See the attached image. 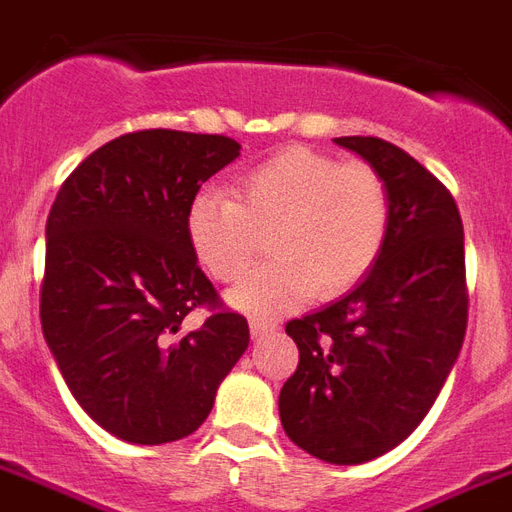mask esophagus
I'll use <instances>...</instances> for the list:
<instances>
[{"label": "esophagus", "instance_id": "esophagus-1", "mask_svg": "<svg viewBox=\"0 0 512 512\" xmlns=\"http://www.w3.org/2000/svg\"><path fill=\"white\" fill-rule=\"evenodd\" d=\"M273 327H276V325L265 322V319H257V317L249 319V333H252V338H263V335L273 333Z\"/></svg>", "mask_w": 512, "mask_h": 512}]
</instances>
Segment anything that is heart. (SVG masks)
<instances>
[{"label":"heart","instance_id":"obj_1","mask_svg":"<svg viewBox=\"0 0 512 512\" xmlns=\"http://www.w3.org/2000/svg\"><path fill=\"white\" fill-rule=\"evenodd\" d=\"M233 193L198 190L185 228L198 263L225 284L247 276L268 233L271 260L230 292V303L249 314L354 287L381 255L392 220L389 187L370 163H338L308 147L265 158L236 179Z\"/></svg>","mask_w":512,"mask_h":512}]
</instances>
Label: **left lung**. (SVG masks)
<instances>
[{
	"label": "left lung",
	"instance_id": "8db88e82",
	"mask_svg": "<svg viewBox=\"0 0 512 512\" xmlns=\"http://www.w3.org/2000/svg\"><path fill=\"white\" fill-rule=\"evenodd\" d=\"M384 177L392 220L362 282L287 322L298 370L279 395L287 438L330 464H362L400 446L446 384L467 330L464 228L438 177L395 144L341 136Z\"/></svg>",
	"mask_w": 512,
	"mask_h": 512
}]
</instances>
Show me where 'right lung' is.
I'll use <instances>...</instances> for the list:
<instances>
[{
	"label": "right lung",
	"mask_w": 512,
	"mask_h": 512,
	"mask_svg": "<svg viewBox=\"0 0 512 512\" xmlns=\"http://www.w3.org/2000/svg\"><path fill=\"white\" fill-rule=\"evenodd\" d=\"M220 134L150 128L91 152L48 214L39 319L69 392L101 429L161 446L187 438L249 346L187 241V206L239 158ZM195 307H209L190 328Z\"/></svg>",
	"instance_id": "obj_1"
}]
</instances>
